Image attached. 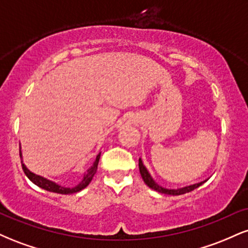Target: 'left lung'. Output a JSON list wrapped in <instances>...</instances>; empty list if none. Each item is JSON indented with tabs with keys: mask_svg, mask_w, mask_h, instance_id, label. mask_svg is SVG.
<instances>
[{
	"mask_svg": "<svg viewBox=\"0 0 248 248\" xmlns=\"http://www.w3.org/2000/svg\"><path fill=\"white\" fill-rule=\"evenodd\" d=\"M139 169H140V173H141L142 178H143L144 183H146L147 186L150 187V189L155 190V191H157V192L164 193V195H171V196L184 195V193L190 192V191H192V190L197 189V187L201 186L202 184L204 183V182H206V181L199 182V183L191 184V186H184V187H178V189H167V187L161 186L160 184H157L155 181H154L152 176H150V173L148 172L147 168L143 166V163H142L141 158H139Z\"/></svg>",
	"mask_w": 248,
	"mask_h": 248,
	"instance_id": "obj_1",
	"label": "left lung"
}]
</instances>
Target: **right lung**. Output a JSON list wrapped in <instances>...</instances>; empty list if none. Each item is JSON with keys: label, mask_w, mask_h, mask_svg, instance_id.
<instances>
[{"label": "right lung", "mask_w": 248, "mask_h": 248, "mask_svg": "<svg viewBox=\"0 0 248 248\" xmlns=\"http://www.w3.org/2000/svg\"><path fill=\"white\" fill-rule=\"evenodd\" d=\"M100 155H101V153H99L98 155H96L95 161H94V163H93V166L87 170V172L85 173L84 177H82V179H81V182L78 184V186H73V187H66V186H59V184H57V183H55V182L50 181V179H47V178H45V177H42V176L36 175V173L31 172L30 170L28 169L27 167H25V164L23 163V160H22L21 147H19V156H21L22 168H23V171H24L25 175L28 176V178H29L33 184H36L37 186L42 187V189L46 190V191L61 193V195H69V193H76V192L81 191L82 189H85V187H86L88 184L91 183V181H92L93 176L95 175L96 169H98L99 160H100Z\"/></svg>", "instance_id": "obj_1"}]
</instances>
